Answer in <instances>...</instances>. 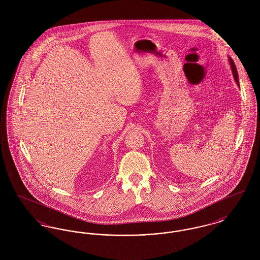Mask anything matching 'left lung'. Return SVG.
I'll use <instances>...</instances> for the list:
<instances>
[{"label":"left lung","instance_id":"8db88e82","mask_svg":"<svg viewBox=\"0 0 260 260\" xmlns=\"http://www.w3.org/2000/svg\"><path fill=\"white\" fill-rule=\"evenodd\" d=\"M228 61H229L230 66H231V70H232V73H233V76H234L235 82L237 83V85L240 87V84H239V77H238V72H237V68H236L235 63H234V61L232 60V58H231V57H228Z\"/></svg>","mask_w":260,"mask_h":260}]
</instances>
